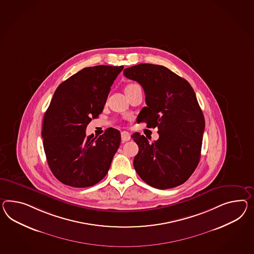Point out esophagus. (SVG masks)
<instances>
[{
	"label": "esophagus",
	"mask_w": 254,
	"mask_h": 254,
	"mask_svg": "<svg viewBox=\"0 0 254 254\" xmlns=\"http://www.w3.org/2000/svg\"><path fill=\"white\" fill-rule=\"evenodd\" d=\"M121 135H122V140L124 141V142H127V141H129L130 139V133L128 132V131H122V133H121Z\"/></svg>",
	"instance_id": "esophagus-1"
}]
</instances>
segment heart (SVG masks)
Masks as SVG:
<instances>
[{"mask_svg":"<svg viewBox=\"0 0 254 254\" xmlns=\"http://www.w3.org/2000/svg\"><path fill=\"white\" fill-rule=\"evenodd\" d=\"M136 86H139V85H137V84H129V85H126V87H125V90L131 89V88H133V87H136Z\"/></svg>","mask_w":254,"mask_h":254,"instance_id":"b5f03b06","label":"heart"}]
</instances>
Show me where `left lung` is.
Segmentation results:
<instances>
[{
	"label": "left lung",
	"instance_id": "8db88e82",
	"mask_svg": "<svg viewBox=\"0 0 254 254\" xmlns=\"http://www.w3.org/2000/svg\"><path fill=\"white\" fill-rule=\"evenodd\" d=\"M125 77L143 86L146 107L137 122L157 127L152 143L139 132L133 166L143 182L154 188H174L186 182L200 161L204 117L188 81L162 65L141 64L124 69Z\"/></svg>",
	"mask_w": 254,
	"mask_h": 254
}]
</instances>
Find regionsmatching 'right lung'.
Segmentation results:
<instances>
[{
	"instance_id": "right-lung-1",
	"label": "right lung",
	"mask_w": 254,
	"mask_h": 254,
	"mask_svg": "<svg viewBox=\"0 0 254 254\" xmlns=\"http://www.w3.org/2000/svg\"><path fill=\"white\" fill-rule=\"evenodd\" d=\"M124 66L86 67L59 85L44 114L41 135L47 161L56 179L85 188L107 175L121 143V132L108 128L86 136V126L104 109L111 86Z\"/></svg>"
}]
</instances>
